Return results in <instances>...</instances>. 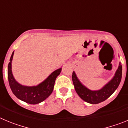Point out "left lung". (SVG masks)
<instances>
[{
	"mask_svg": "<svg viewBox=\"0 0 128 128\" xmlns=\"http://www.w3.org/2000/svg\"><path fill=\"white\" fill-rule=\"evenodd\" d=\"M122 65L119 62L114 77L102 88L96 90H92L84 86L79 80L75 72L73 71L72 80L76 92L80 98L88 103L98 104L103 102L108 98L119 86L122 78Z\"/></svg>",
	"mask_w": 128,
	"mask_h": 128,
	"instance_id": "obj_1",
	"label": "left lung"
}]
</instances>
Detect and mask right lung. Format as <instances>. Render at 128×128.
I'll return each instance as SVG.
<instances>
[{"label": "right lung", "instance_id": "right-lung-1", "mask_svg": "<svg viewBox=\"0 0 128 128\" xmlns=\"http://www.w3.org/2000/svg\"><path fill=\"white\" fill-rule=\"evenodd\" d=\"M13 55L14 52L10 58L8 68V80L12 93L17 98L28 104H38L45 100L52 93L55 82L61 72L62 68L52 72L44 81L37 86H23L15 80L12 74V60Z\"/></svg>", "mask_w": 128, "mask_h": 128}]
</instances>
